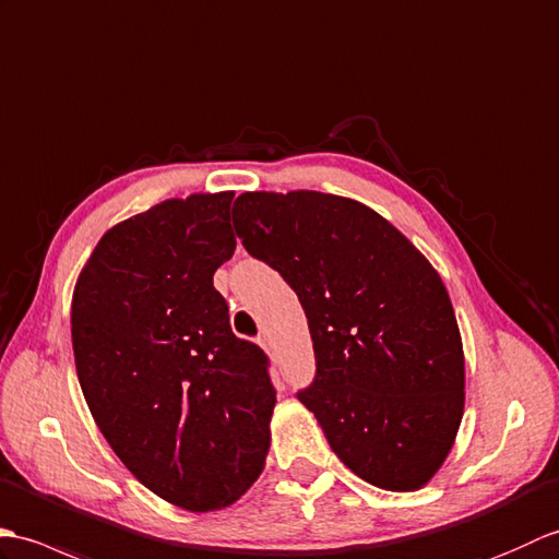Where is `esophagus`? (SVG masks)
Returning <instances> with one entry per match:
<instances>
[{
  "mask_svg": "<svg viewBox=\"0 0 559 559\" xmlns=\"http://www.w3.org/2000/svg\"><path fill=\"white\" fill-rule=\"evenodd\" d=\"M258 342H260V346H263L265 352H272V340H270V334H263V337H260Z\"/></svg>",
  "mask_w": 559,
  "mask_h": 559,
  "instance_id": "obj_1",
  "label": "esophagus"
}]
</instances>
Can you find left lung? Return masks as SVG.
I'll list each match as a JSON object with an SVG mask.
<instances>
[{
  "instance_id": "1",
  "label": "left lung",
  "mask_w": 559,
  "mask_h": 559,
  "mask_svg": "<svg viewBox=\"0 0 559 559\" xmlns=\"http://www.w3.org/2000/svg\"><path fill=\"white\" fill-rule=\"evenodd\" d=\"M231 219L304 306L316 380L299 400L332 452L376 488H424L464 416V346L438 270L344 195L248 191Z\"/></svg>"
}]
</instances>
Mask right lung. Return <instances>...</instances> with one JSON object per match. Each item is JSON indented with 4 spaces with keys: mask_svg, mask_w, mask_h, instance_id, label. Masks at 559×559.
<instances>
[{
    "mask_svg": "<svg viewBox=\"0 0 559 559\" xmlns=\"http://www.w3.org/2000/svg\"><path fill=\"white\" fill-rule=\"evenodd\" d=\"M231 191L169 198L105 231L73 287L71 344L109 448L189 512L237 502L265 468L275 388L213 287L237 248Z\"/></svg>",
    "mask_w": 559,
    "mask_h": 559,
    "instance_id": "1",
    "label": "right lung"
}]
</instances>
